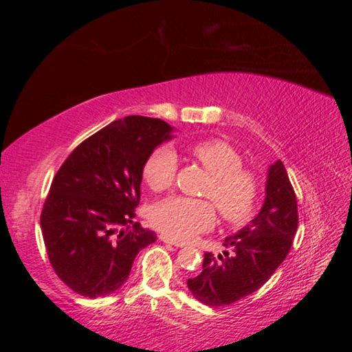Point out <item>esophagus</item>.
<instances>
[{
	"label": "esophagus",
	"instance_id": "obj_1",
	"mask_svg": "<svg viewBox=\"0 0 352 352\" xmlns=\"http://www.w3.org/2000/svg\"><path fill=\"white\" fill-rule=\"evenodd\" d=\"M159 240H160V241H164V243H168V245H173V246H177V248H182V246L185 245V243H182V241H177V240H173V238L167 236V235H160V236H159Z\"/></svg>",
	"mask_w": 352,
	"mask_h": 352
}]
</instances>
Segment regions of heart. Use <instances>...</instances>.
<instances>
[{
	"mask_svg": "<svg viewBox=\"0 0 352 352\" xmlns=\"http://www.w3.org/2000/svg\"><path fill=\"white\" fill-rule=\"evenodd\" d=\"M190 153L210 175L204 195L213 200L221 218L228 223H243L252 217L258 197V180L241 167L240 153L223 140H200ZM177 173V153L172 147H157L144 162V182L153 192L172 187ZM208 200L170 197L155 204L148 213L153 228L177 241L190 240L215 223V207Z\"/></svg>",
	"mask_w": 352,
	"mask_h": 352,
	"instance_id": "b5f03b06",
	"label": "heart"
}]
</instances>
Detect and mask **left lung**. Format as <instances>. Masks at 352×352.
<instances>
[{"label":"left lung","mask_w":352,"mask_h":352,"mask_svg":"<svg viewBox=\"0 0 352 352\" xmlns=\"http://www.w3.org/2000/svg\"><path fill=\"white\" fill-rule=\"evenodd\" d=\"M260 213L235 235L225 238L228 252L205 253L201 273L188 289L207 306H227L260 289L283 263L298 230V204L281 160L270 165Z\"/></svg>","instance_id":"left-lung-1"}]
</instances>
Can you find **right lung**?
Returning a JSON list of instances; mask_svg holds the SVG:
<instances>
[{
  "mask_svg": "<svg viewBox=\"0 0 352 352\" xmlns=\"http://www.w3.org/2000/svg\"><path fill=\"white\" fill-rule=\"evenodd\" d=\"M172 131L160 119L124 117L80 142L60 165L41 230L52 268L72 292L86 298L117 292L137 253L157 240L132 220L144 162Z\"/></svg>",
  "mask_w": 352,
  "mask_h": 352,
  "instance_id": "obj_1",
  "label": "right lung"
}]
</instances>
